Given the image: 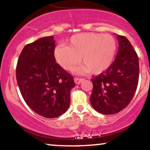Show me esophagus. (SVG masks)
I'll list each match as a JSON object with an SVG mask.
<instances>
[{"instance_id": "obj_1", "label": "esophagus", "mask_w": 150, "mask_h": 150, "mask_svg": "<svg viewBox=\"0 0 150 150\" xmlns=\"http://www.w3.org/2000/svg\"><path fill=\"white\" fill-rule=\"evenodd\" d=\"M82 81H83V79L78 78V77H75V79H74V82H75V83L77 84V85L80 84Z\"/></svg>"}]
</instances>
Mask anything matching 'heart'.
<instances>
[{
    "instance_id": "heart-1",
    "label": "heart",
    "mask_w": 150,
    "mask_h": 150,
    "mask_svg": "<svg viewBox=\"0 0 150 150\" xmlns=\"http://www.w3.org/2000/svg\"><path fill=\"white\" fill-rule=\"evenodd\" d=\"M117 49L115 38L108 34L80 33L72 36L65 46L54 49L57 63L70 70L80 61L83 63L74 70L79 74H100L112 64Z\"/></svg>"
}]
</instances>
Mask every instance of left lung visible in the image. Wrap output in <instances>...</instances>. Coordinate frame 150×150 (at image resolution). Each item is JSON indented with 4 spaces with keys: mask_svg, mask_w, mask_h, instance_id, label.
<instances>
[{
    "mask_svg": "<svg viewBox=\"0 0 150 150\" xmlns=\"http://www.w3.org/2000/svg\"><path fill=\"white\" fill-rule=\"evenodd\" d=\"M119 47L116 59L106 71L92 79L90 103L97 112H120L132 100L139 79L138 56L126 37L116 34Z\"/></svg>",
    "mask_w": 150,
    "mask_h": 150,
    "instance_id": "8db88e82",
    "label": "left lung"
}]
</instances>
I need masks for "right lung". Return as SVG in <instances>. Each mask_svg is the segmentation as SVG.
<instances>
[{
  "mask_svg": "<svg viewBox=\"0 0 150 150\" xmlns=\"http://www.w3.org/2000/svg\"><path fill=\"white\" fill-rule=\"evenodd\" d=\"M53 36L27 44L18 58L16 78L20 91L32 111L47 118L63 114L70 103V91L75 86L73 76L54 57Z\"/></svg>",
  "mask_w": 150,
  "mask_h": 150,
  "instance_id": "right-lung-1",
  "label": "right lung"
}]
</instances>
